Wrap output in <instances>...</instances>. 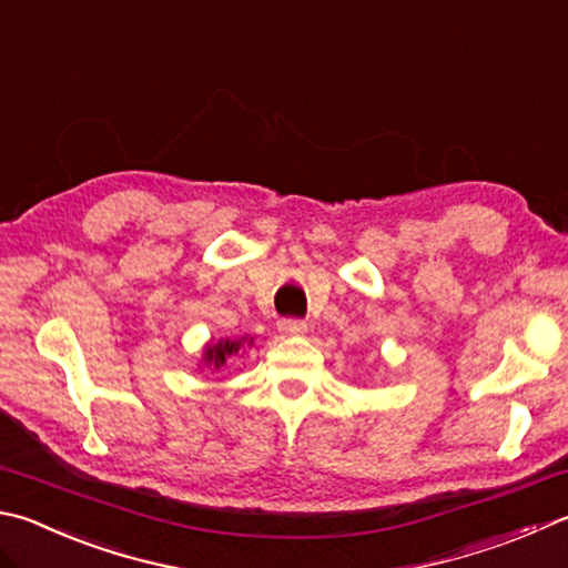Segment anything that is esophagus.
Segmentation results:
<instances>
[{
  "label": "esophagus",
  "mask_w": 568,
  "mask_h": 568,
  "mask_svg": "<svg viewBox=\"0 0 568 568\" xmlns=\"http://www.w3.org/2000/svg\"><path fill=\"white\" fill-rule=\"evenodd\" d=\"M277 327H281V333H285V335H303L307 329V323L301 317H285L277 323Z\"/></svg>",
  "instance_id": "1"
}]
</instances>
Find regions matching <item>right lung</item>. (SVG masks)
<instances>
[{
    "mask_svg": "<svg viewBox=\"0 0 568 568\" xmlns=\"http://www.w3.org/2000/svg\"><path fill=\"white\" fill-rule=\"evenodd\" d=\"M241 345H243V339H235V343H231V339H223V343H219V345H211L209 349H205V363L219 369L221 365H225V357L239 353Z\"/></svg>",
    "mask_w": 568,
    "mask_h": 568,
    "instance_id": "add662e5",
    "label": "right lung"
}]
</instances>
